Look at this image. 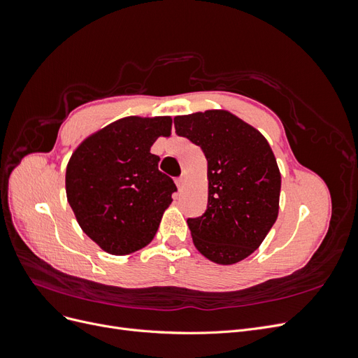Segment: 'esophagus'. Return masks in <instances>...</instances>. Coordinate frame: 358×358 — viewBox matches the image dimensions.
<instances>
[{
  "label": "esophagus",
  "instance_id": "1",
  "mask_svg": "<svg viewBox=\"0 0 358 358\" xmlns=\"http://www.w3.org/2000/svg\"><path fill=\"white\" fill-rule=\"evenodd\" d=\"M176 185H178V189H179V191H183V189H185V185H187V178H185V176H180V178L176 180Z\"/></svg>",
  "mask_w": 358,
  "mask_h": 358
}]
</instances>
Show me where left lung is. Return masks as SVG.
<instances>
[{"label": "left lung", "mask_w": 358, "mask_h": 358, "mask_svg": "<svg viewBox=\"0 0 358 358\" xmlns=\"http://www.w3.org/2000/svg\"><path fill=\"white\" fill-rule=\"evenodd\" d=\"M208 159V209L188 220L194 246L216 264L242 262L278 220L280 171L266 137L229 110L175 117Z\"/></svg>", "instance_id": "obj_1"}]
</instances>
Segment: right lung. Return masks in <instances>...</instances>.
<instances>
[{
	"label": "right lung",
	"mask_w": 358,
	"mask_h": 358,
	"mask_svg": "<svg viewBox=\"0 0 358 358\" xmlns=\"http://www.w3.org/2000/svg\"><path fill=\"white\" fill-rule=\"evenodd\" d=\"M171 116H127L83 138L66 170L67 200L80 229L112 255L152 242L176 185L150 154L171 134Z\"/></svg>",
	"instance_id": "right-lung-1"
}]
</instances>
